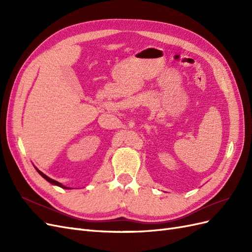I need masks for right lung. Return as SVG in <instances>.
<instances>
[{"label": "right lung", "instance_id": "right-lung-1", "mask_svg": "<svg viewBox=\"0 0 252 252\" xmlns=\"http://www.w3.org/2000/svg\"><path fill=\"white\" fill-rule=\"evenodd\" d=\"M36 170H37V172H39L41 175H42V177L45 179V180H46V181H48L49 183H51V184H53V185H57V186H59V187H62V188H67V187H65L64 185H62V184H61V183H59L58 181H55V180H52V179H50L49 177H47V175L46 174H44L42 171H40L39 169H37V168H35ZM68 189V188H67Z\"/></svg>", "mask_w": 252, "mask_h": 252}]
</instances>
